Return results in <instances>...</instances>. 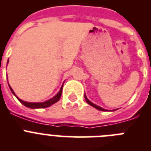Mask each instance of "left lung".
I'll return each instance as SVG.
<instances>
[{"instance_id": "obj_1", "label": "left lung", "mask_w": 151, "mask_h": 151, "mask_svg": "<svg viewBox=\"0 0 151 151\" xmlns=\"http://www.w3.org/2000/svg\"><path fill=\"white\" fill-rule=\"evenodd\" d=\"M85 101H86V102H87L88 104H90L91 106H94V108H96V109H97V110H101V111H106V110H105V109H103V108L101 107V106H97V105L94 104H93L92 102H91V101H89L87 97H86V95H85Z\"/></svg>"}]
</instances>
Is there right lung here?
I'll return each instance as SVG.
<instances>
[{
  "mask_svg": "<svg viewBox=\"0 0 151 151\" xmlns=\"http://www.w3.org/2000/svg\"><path fill=\"white\" fill-rule=\"evenodd\" d=\"M9 86H10V85H9ZM10 90H11L12 93H13V94L16 96L15 93L13 92V89L11 88V87H10ZM62 90H63V86L61 87L60 90V91L58 92V94H57V95L54 96L53 98L50 99L49 101H45V102H43V103L26 102V101H22V100L19 99V97H17V96H16V97H17V99L19 101V102L22 103L24 106H27V107L32 108V109H36V108H46V107H48V106H51L52 104H55L56 102H57V101H59L60 98V97H61V94H62Z\"/></svg>",
  "mask_w": 151,
  "mask_h": 151,
  "instance_id": "right-lung-1",
  "label": "right lung"
}]
</instances>
